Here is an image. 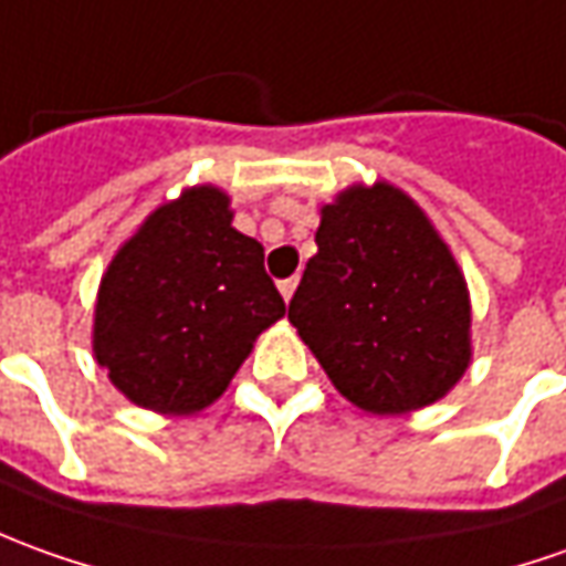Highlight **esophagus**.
Masks as SVG:
<instances>
[{
  "label": "esophagus",
  "mask_w": 566,
  "mask_h": 566,
  "mask_svg": "<svg viewBox=\"0 0 566 566\" xmlns=\"http://www.w3.org/2000/svg\"><path fill=\"white\" fill-rule=\"evenodd\" d=\"M279 291H282L284 300L294 297V291H297V275H294V279H284V282H279Z\"/></svg>",
  "instance_id": "34e87169"
}]
</instances>
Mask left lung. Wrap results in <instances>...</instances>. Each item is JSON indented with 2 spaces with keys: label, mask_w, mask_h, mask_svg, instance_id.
<instances>
[{
  "label": "left lung",
  "mask_w": 566,
  "mask_h": 566,
  "mask_svg": "<svg viewBox=\"0 0 566 566\" xmlns=\"http://www.w3.org/2000/svg\"><path fill=\"white\" fill-rule=\"evenodd\" d=\"M318 253L287 318L332 384L375 415L421 409L471 363V303L452 253L399 188H349L322 210Z\"/></svg>",
  "instance_id": "1"
}]
</instances>
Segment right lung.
I'll return each mask as SVG.
<instances>
[{
  "label": "right lung",
  "instance_id": "right-lung-1",
  "mask_svg": "<svg viewBox=\"0 0 566 566\" xmlns=\"http://www.w3.org/2000/svg\"><path fill=\"white\" fill-rule=\"evenodd\" d=\"M284 315L263 244L232 229L219 188L154 210L107 266L95 306V359L114 387L154 412L210 406Z\"/></svg>",
  "mask_w": 566,
  "mask_h": 566
}]
</instances>
